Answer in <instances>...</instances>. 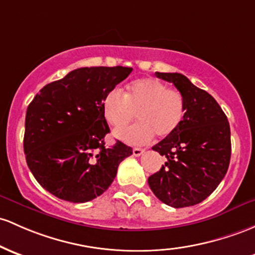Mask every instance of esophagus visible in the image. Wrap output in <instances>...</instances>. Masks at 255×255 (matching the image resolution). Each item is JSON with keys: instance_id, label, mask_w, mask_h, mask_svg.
I'll return each mask as SVG.
<instances>
[{"instance_id": "1", "label": "esophagus", "mask_w": 255, "mask_h": 255, "mask_svg": "<svg viewBox=\"0 0 255 255\" xmlns=\"http://www.w3.org/2000/svg\"><path fill=\"white\" fill-rule=\"evenodd\" d=\"M144 149H140V147H134L133 149V155L134 156H136V157H138V156H141L142 153H144Z\"/></svg>"}]
</instances>
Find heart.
I'll use <instances>...</instances> for the list:
<instances>
[{
  "label": "heart",
  "instance_id": "b5f03b06",
  "mask_svg": "<svg viewBox=\"0 0 255 255\" xmlns=\"http://www.w3.org/2000/svg\"><path fill=\"white\" fill-rule=\"evenodd\" d=\"M185 110L183 94L156 78H139L127 87L125 96L113 89L103 100L104 117L116 129L127 127L138 114L140 123L115 133L134 145L146 144L155 134L159 138L172 135L183 122Z\"/></svg>",
  "mask_w": 255,
  "mask_h": 255
}]
</instances>
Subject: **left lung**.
Returning <instances> with one entry per match:
<instances>
[{
	"instance_id": "8db88e82",
	"label": "left lung",
	"mask_w": 255,
	"mask_h": 255,
	"mask_svg": "<svg viewBox=\"0 0 255 255\" xmlns=\"http://www.w3.org/2000/svg\"><path fill=\"white\" fill-rule=\"evenodd\" d=\"M172 82L185 100V116L172 135L152 150L167 158L147 179L150 189L174 208L195 206L217 189L228 172L231 157L230 125L217 100L177 72H156Z\"/></svg>"
}]
</instances>
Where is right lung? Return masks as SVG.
<instances>
[{"instance_id": "1", "label": "right lung", "mask_w": 255, "mask_h": 255, "mask_svg": "<svg viewBox=\"0 0 255 255\" xmlns=\"http://www.w3.org/2000/svg\"><path fill=\"white\" fill-rule=\"evenodd\" d=\"M132 70L76 69L36 94L25 117L24 152L27 167L44 190L60 200L81 203L94 200L111 185L132 147L120 140L105 146L110 128L103 100Z\"/></svg>"}]
</instances>
